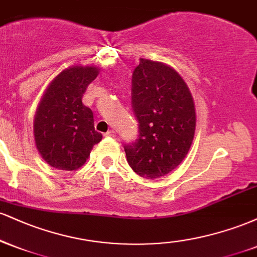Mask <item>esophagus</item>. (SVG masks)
<instances>
[{"label":"esophagus","instance_id":"obj_1","mask_svg":"<svg viewBox=\"0 0 257 257\" xmlns=\"http://www.w3.org/2000/svg\"><path fill=\"white\" fill-rule=\"evenodd\" d=\"M105 137H107V138H114L116 137V132L114 131H108L107 133H105Z\"/></svg>","mask_w":257,"mask_h":257}]
</instances>
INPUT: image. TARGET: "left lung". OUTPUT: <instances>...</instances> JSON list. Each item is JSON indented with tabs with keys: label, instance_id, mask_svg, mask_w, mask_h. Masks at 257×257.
Here are the masks:
<instances>
[{
	"label": "left lung",
	"instance_id": "1",
	"mask_svg": "<svg viewBox=\"0 0 257 257\" xmlns=\"http://www.w3.org/2000/svg\"><path fill=\"white\" fill-rule=\"evenodd\" d=\"M133 110L139 139L124 151L129 166L146 179L167 175L184 161L196 132L190 88L169 65L140 59L133 72Z\"/></svg>",
	"mask_w": 257,
	"mask_h": 257
}]
</instances>
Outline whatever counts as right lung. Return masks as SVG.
<instances>
[{
	"label": "right lung",
	"mask_w": 257,
	"mask_h": 257,
	"mask_svg": "<svg viewBox=\"0 0 257 257\" xmlns=\"http://www.w3.org/2000/svg\"><path fill=\"white\" fill-rule=\"evenodd\" d=\"M99 75L94 65H76L53 78L44 90L34 118L35 144L49 166L77 170L102 135L94 128L93 112L83 105L88 84Z\"/></svg>",
	"instance_id": "add662e5"
}]
</instances>
